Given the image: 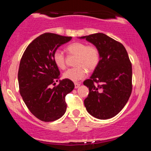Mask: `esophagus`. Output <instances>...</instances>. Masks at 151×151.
Returning <instances> with one entry per match:
<instances>
[{
  "label": "esophagus",
  "instance_id": "obj_1",
  "mask_svg": "<svg viewBox=\"0 0 151 151\" xmlns=\"http://www.w3.org/2000/svg\"><path fill=\"white\" fill-rule=\"evenodd\" d=\"M81 84H79V83H74V87H75V89H77V88H79V86H80Z\"/></svg>",
  "mask_w": 151,
  "mask_h": 151
}]
</instances>
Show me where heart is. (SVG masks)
<instances>
[{
    "mask_svg": "<svg viewBox=\"0 0 151 151\" xmlns=\"http://www.w3.org/2000/svg\"><path fill=\"white\" fill-rule=\"evenodd\" d=\"M66 50L70 55H76L74 65L77 67L68 69L63 73V77L72 81H78L84 79L90 71L96 68L100 62V52L96 47L87 45L86 43L74 42L67 46ZM53 62L59 69L65 68V57L60 50L53 54Z\"/></svg>",
    "mask_w": 151,
    "mask_h": 151,
    "instance_id": "heart-1",
    "label": "heart"
}]
</instances>
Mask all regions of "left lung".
Instances as JSON below:
<instances>
[{"label": "left lung", "mask_w": 151, "mask_h": 151, "mask_svg": "<svg viewBox=\"0 0 151 151\" xmlns=\"http://www.w3.org/2000/svg\"><path fill=\"white\" fill-rule=\"evenodd\" d=\"M98 48L100 62L84 85L89 93L84 106L90 115L99 119L115 116L125 106L132 91V66L126 48L104 33L82 36ZM99 84L95 86L94 82Z\"/></svg>", "instance_id": "obj_1"}]
</instances>
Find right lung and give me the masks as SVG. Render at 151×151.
Here are the masks:
<instances>
[{
  "label": "right lung",
  "mask_w": 151,
  "mask_h": 151,
  "mask_svg": "<svg viewBox=\"0 0 151 151\" xmlns=\"http://www.w3.org/2000/svg\"><path fill=\"white\" fill-rule=\"evenodd\" d=\"M72 37L46 32L34 40L24 52L18 70V84L22 99L36 118L45 122L56 121L67 110L65 96L74 88L72 81L59 80L60 70L53 54Z\"/></svg>",
  "instance_id": "right-lung-1"
}]
</instances>
